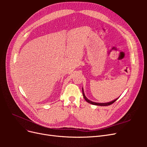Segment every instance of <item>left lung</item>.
I'll return each instance as SVG.
<instances>
[{
    "label": "left lung",
    "mask_w": 147,
    "mask_h": 147,
    "mask_svg": "<svg viewBox=\"0 0 147 147\" xmlns=\"http://www.w3.org/2000/svg\"><path fill=\"white\" fill-rule=\"evenodd\" d=\"M82 91H83V97H84V99H85V100H86V102H88V103L91 104H92V105H100V106H107V105H111V104H112L113 103H114V102L118 99H115V100H113V101H112V102H107V103H96V102H92V101H91V100H88V99L86 98V96H84V92H83V89H82Z\"/></svg>",
    "instance_id": "left-lung-1"
}]
</instances>
